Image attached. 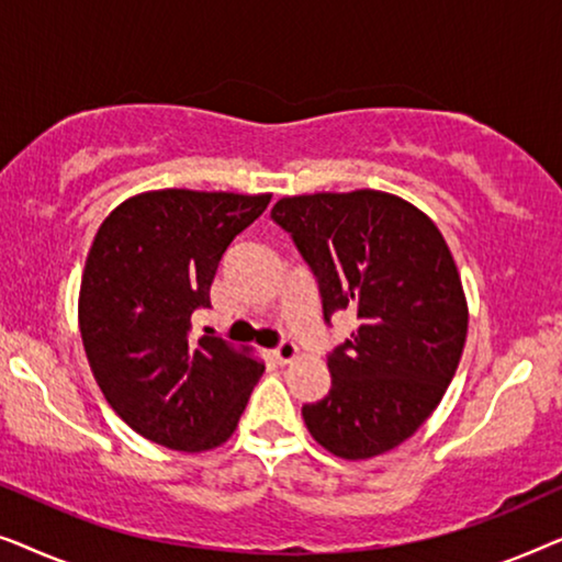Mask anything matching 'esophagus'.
Instances as JSON below:
<instances>
[{
    "mask_svg": "<svg viewBox=\"0 0 562 562\" xmlns=\"http://www.w3.org/2000/svg\"><path fill=\"white\" fill-rule=\"evenodd\" d=\"M271 356L279 360V363H291V360H294L296 356H299V348L291 340H281L279 345H276V348L271 350Z\"/></svg>",
    "mask_w": 562,
    "mask_h": 562,
    "instance_id": "esophagus-1",
    "label": "esophagus"
}]
</instances>
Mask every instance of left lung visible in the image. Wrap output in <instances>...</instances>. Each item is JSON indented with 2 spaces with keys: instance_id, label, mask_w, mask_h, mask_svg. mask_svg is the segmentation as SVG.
<instances>
[{
  "instance_id": "left-lung-1",
  "label": "left lung",
  "mask_w": 562,
  "mask_h": 562,
  "mask_svg": "<svg viewBox=\"0 0 562 562\" xmlns=\"http://www.w3.org/2000/svg\"><path fill=\"white\" fill-rule=\"evenodd\" d=\"M286 229L319 286L322 317L356 312L358 327L327 352L333 386L302 417L333 456H381L422 427L463 356L468 304L435 222L386 191L283 196Z\"/></svg>"
}]
</instances>
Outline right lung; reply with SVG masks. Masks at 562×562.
Here are the masks:
<instances>
[{
	"mask_svg": "<svg viewBox=\"0 0 562 562\" xmlns=\"http://www.w3.org/2000/svg\"><path fill=\"white\" fill-rule=\"evenodd\" d=\"M268 202L148 191L97 229L79 294L83 350L112 409L150 442L202 452L235 432L263 363L222 337L191 340V314L210 306L222 256Z\"/></svg>",
	"mask_w": 562,
	"mask_h": 562,
	"instance_id": "1",
	"label": "right lung"
}]
</instances>
